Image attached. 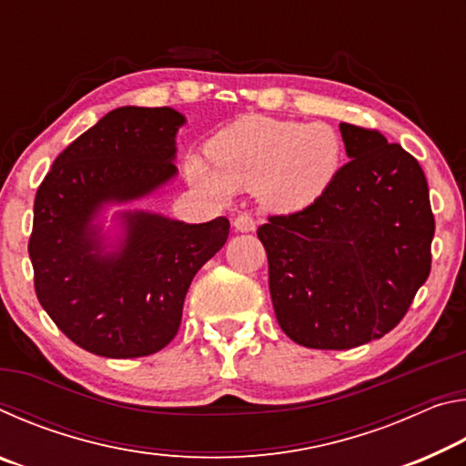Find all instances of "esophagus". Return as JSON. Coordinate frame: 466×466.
Segmentation results:
<instances>
[{
  "label": "esophagus",
  "instance_id": "esophagus-1",
  "mask_svg": "<svg viewBox=\"0 0 466 466\" xmlns=\"http://www.w3.org/2000/svg\"><path fill=\"white\" fill-rule=\"evenodd\" d=\"M234 228L238 232H252L257 228V219L248 214H240L234 219Z\"/></svg>",
  "mask_w": 466,
  "mask_h": 466
}]
</instances>
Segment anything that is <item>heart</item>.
<instances>
[{
	"label": "heart",
	"mask_w": 466,
	"mask_h": 466,
	"mask_svg": "<svg viewBox=\"0 0 466 466\" xmlns=\"http://www.w3.org/2000/svg\"><path fill=\"white\" fill-rule=\"evenodd\" d=\"M209 167L188 160L193 185L216 195L257 188L265 205L298 211L312 205L333 185L343 160L337 131L325 123L247 116L209 141Z\"/></svg>",
	"instance_id": "b5f03b06"
}]
</instances>
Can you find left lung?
Returning a JSON list of instances; mask_svg holds the SVG:
<instances>
[{
  "label": "left lung",
  "mask_w": 466,
  "mask_h": 466,
  "mask_svg": "<svg viewBox=\"0 0 466 466\" xmlns=\"http://www.w3.org/2000/svg\"><path fill=\"white\" fill-rule=\"evenodd\" d=\"M350 162L309 208L257 230L283 333L351 350L399 325L431 269L433 214L415 157L380 131L339 125Z\"/></svg>",
  "instance_id": "1"
}]
</instances>
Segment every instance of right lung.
Listing matches in <instances>:
<instances>
[{"instance_id": "1", "label": "right lung", "mask_w": 466, "mask_h": 466, "mask_svg": "<svg viewBox=\"0 0 466 466\" xmlns=\"http://www.w3.org/2000/svg\"><path fill=\"white\" fill-rule=\"evenodd\" d=\"M168 106H123L53 162L35 197L28 255L38 302L66 337L102 358H144L178 333L195 273L224 247L226 218L185 224L127 211L123 247L102 255L92 226L105 203L146 197L177 175Z\"/></svg>"}]
</instances>
